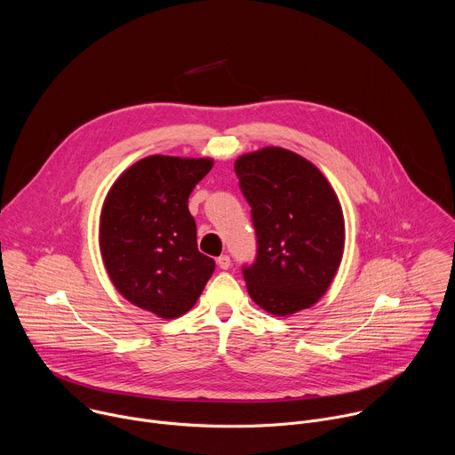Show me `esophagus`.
<instances>
[{
    "instance_id": "1",
    "label": "esophagus",
    "mask_w": 455,
    "mask_h": 455,
    "mask_svg": "<svg viewBox=\"0 0 455 455\" xmlns=\"http://www.w3.org/2000/svg\"><path fill=\"white\" fill-rule=\"evenodd\" d=\"M218 267L221 270H228L230 268V257L228 255H220L218 257Z\"/></svg>"
}]
</instances>
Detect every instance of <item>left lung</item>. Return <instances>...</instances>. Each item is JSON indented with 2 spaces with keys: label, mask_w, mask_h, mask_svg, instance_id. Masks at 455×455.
I'll list each match as a JSON object with an SVG mask.
<instances>
[{
  "label": "left lung",
  "mask_w": 455,
  "mask_h": 455,
  "mask_svg": "<svg viewBox=\"0 0 455 455\" xmlns=\"http://www.w3.org/2000/svg\"><path fill=\"white\" fill-rule=\"evenodd\" d=\"M234 169L257 234V259L243 270L251 300L275 316L311 307L342 263L337 192L316 165L283 148L241 155Z\"/></svg>",
  "instance_id": "8db88e82"
}]
</instances>
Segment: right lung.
Segmentation results:
<instances>
[{
    "instance_id": "add662e5",
    "label": "right lung",
    "mask_w": 455,
    "mask_h": 455,
    "mask_svg": "<svg viewBox=\"0 0 455 455\" xmlns=\"http://www.w3.org/2000/svg\"><path fill=\"white\" fill-rule=\"evenodd\" d=\"M212 165V158L146 156L115 180L100 209L99 248L109 281L127 302L164 320L196 304L216 268L198 250L187 205Z\"/></svg>"
}]
</instances>
